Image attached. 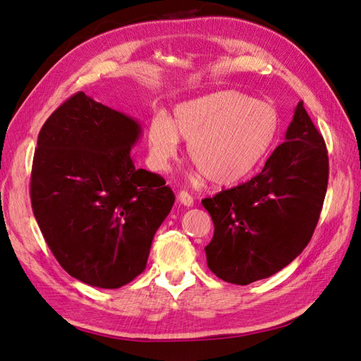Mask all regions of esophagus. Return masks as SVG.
Masks as SVG:
<instances>
[{
	"instance_id": "34e87169",
	"label": "esophagus",
	"mask_w": 361,
	"mask_h": 361,
	"mask_svg": "<svg viewBox=\"0 0 361 361\" xmlns=\"http://www.w3.org/2000/svg\"><path fill=\"white\" fill-rule=\"evenodd\" d=\"M178 200H180L181 204H185V206H192L194 204V197L190 195L188 190H180Z\"/></svg>"
}]
</instances>
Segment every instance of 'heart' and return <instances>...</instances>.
<instances>
[{
  "label": "heart",
  "instance_id": "obj_1",
  "mask_svg": "<svg viewBox=\"0 0 361 361\" xmlns=\"http://www.w3.org/2000/svg\"><path fill=\"white\" fill-rule=\"evenodd\" d=\"M279 128L274 106L240 91L225 90L175 106L173 116L152 119L147 142L153 167L166 169L178 155L180 137L188 157L214 186L248 176L271 149Z\"/></svg>",
  "mask_w": 361,
  "mask_h": 361
}]
</instances>
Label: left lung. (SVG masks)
Returning <instances> with one entry per match:
<instances>
[{
    "mask_svg": "<svg viewBox=\"0 0 361 361\" xmlns=\"http://www.w3.org/2000/svg\"><path fill=\"white\" fill-rule=\"evenodd\" d=\"M327 180L326 144L301 101L286 141L262 172L202 200L214 224L204 247L209 270L225 282L248 286L287 267L312 239Z\"/></svg>",
    "mask_w": 361,
    "mask_h": 361,
    "instance_id": "left-lung-1",
    "label": "left lung"
}]
</instances>
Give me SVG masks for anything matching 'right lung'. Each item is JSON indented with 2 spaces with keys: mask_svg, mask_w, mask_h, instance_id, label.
Segmentation results:
<instances>
[{
  "mask_svg": "<svg viewBox=\"0 0 361 361\" xmlns=\"http://www.w3.org/2000/svg\"><path fill=\"white\" fill-rule=\"evenodd\" d=\"M141 132L136 119L80 91L38 133L34 216L54 257L88 286L119 288L141 274L173 206L164 178L130 157Z\"/></svg>",
  "mask_w": 361,
  "mask_h": 361,
  "instance_id": "right-lung-1",
  "label": "right lung"
}]
</instances>
